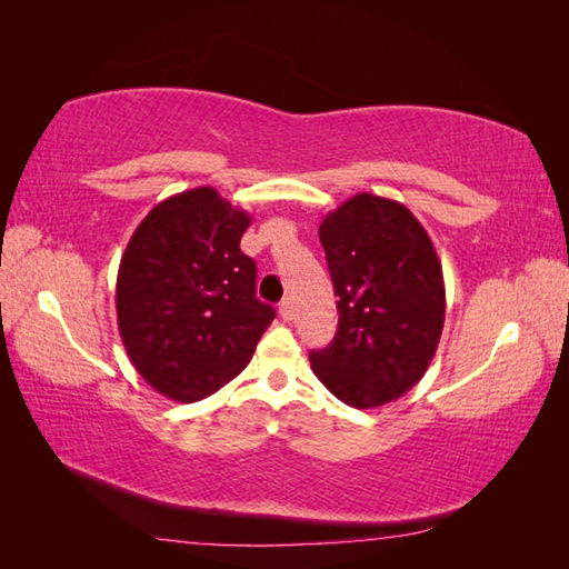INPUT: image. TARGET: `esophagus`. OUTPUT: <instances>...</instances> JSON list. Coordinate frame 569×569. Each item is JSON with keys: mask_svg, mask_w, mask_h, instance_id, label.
Here are the masks:
<instances>
[{"mask_svg": "<svg viewBox=\"0 0 569 569\" xmlns=\"http://www.w3.org/2000/svg\"><path fill=\"white\" fill-rule=\"evenodd\" d=\"M280 316H282L284 322H289L291 316H295V308H291V299H284V301L280 303Z\"/></svg>", "mask_w": 569, "mask_h": 569, "instance_id": "esophagus-1", "label": "esophagus"}]
</instances>
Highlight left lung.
I'll use <instances>...</instances> for the list:
<instances>
[{
  "instance_id": "1",
  "label": "left lung",
  "mask_w": 569,
  "mask_h": 569,
  "mask_svg": "<svg viewBox=\"0 0 569 569\" xmlns=\"http://www.w3.org/2000/svg\"><path fill=\"white\" fill-rule=\"evenodd\" d=\"M339 297V330L311 351L318 380L366 410L396 401L432 363L443 330L446 289L432 239L403 203L360 192L320 222Z\"/></svg>"
}]
</instances>
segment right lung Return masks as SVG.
I'll use <instances>...</instances> for the list:
<instances>
[{
    "label": "right lung",
    "instance_id": "right-lung-1",
    "mask_svg": "<svg viewBox=\"0 0 569 569\" xmlns=\"http://www.w3.org/2000/svg\"><path fill=\"white\" fill-rule=\"evenodd\" d=\"M251 216L197 187L153 206L120 258L118 332L147 385L194 403L242 372L274 318L239 249Z\"/></svg>",
    "mask_w": 569,
    "mask_h": 569
}]
</instances>
